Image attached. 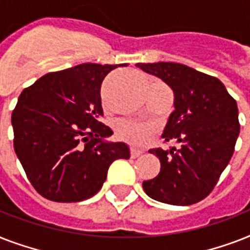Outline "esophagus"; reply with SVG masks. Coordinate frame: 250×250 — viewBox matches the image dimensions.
I'll list each match as a JSON object with an SVG mask.
<instances>
[{
    "label": "esophagus",
    "mask_w": 250,
    "mask_h": 250,
    "mask_svg": "<svg viewBox=\"0 0 250 250\" xmlns=\"http://www.w3.org/2000/svg\"><path fill=\"white\" fill-rule=\"evenodd\" d=\"M143 154V150L140 149H135V148H131V158H137L139 156Z\"/></svg>",
    "instance_id": "obj_1"
}]
</instances>
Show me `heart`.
I'll return each mask as SVG.
<instances>
[{"label": "heart", "instance_id": "1", "mask_svg": "<svg viewBox=\"0 0 250 250\" xmlns=\"http://www.w3.org/2000/svg\"><path fill=\"white\" fill-rule=\"evenodd\" d=\"M118 136L132 145H146L156 132V127L149 123L125 121L118 125Z\"/></svg>", "mask_w": 250, "mask_h": 250}]
</instances>
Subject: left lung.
Masks as SVG:
<instances>
[{
  "label": "left lung",
  "instance_id": "8db88e82",
  "mask_svg": "<svg viewBox=\"0 0 250 250\" xmlns=\"http://www.w3.org/2000/svg\"><path fill=\"white\" fill-rule=\"evenodd\" d=\"M137 67L164 80L174 92L175 110L162 137L179 148L150 149L161 171L143 182L149 197L170 205L201 201L213 190L229 165L240 133L237 104L225 84L186 64L174 62L137 63Z\"/></svg>",
  "mask_w": 250,
  "mask_h": 250
}]
</instances>
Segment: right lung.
Returning <instances> with one entry per match:
<instances>
[{
	"instance_id": "obj_1",
	"label": "right lung",
	"mask_w": 250,
	"mask_h": 250,
	"mask_svg": "<svg viewBox=\"0 0 250 250\" xmlns=\"http://www.w3.org/2000/svg\"><path fill=\"white\" fill-rule=\"evenodd\" d=\"M122 64L82 63L41 76L18 98L11 115L14 149L42 197L78 202L101 189L115 160L129 158L125 143H111L101 84Z\"/></svg>"
}]
</instances>
